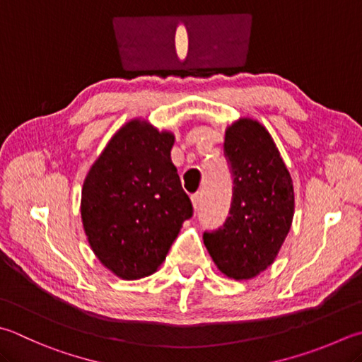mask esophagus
<instances>
[{
	"mask_svg": "<svg viewBox=\"0 0 362 362\" xmlns=\"http://www.w3.org/2000/svg\"><path fill=\"white\" fill-rule=\"evenodd\" d=\"M190 200H192L194 209H199V204H200V200H202V194L200 192L192 194V195H190Z\"/></svg>",
	"mask_w": 362,
	"mask_h": 362,
	"instance_id": "esophagus-1",
	"label": "esophagus"
}]
</instances>
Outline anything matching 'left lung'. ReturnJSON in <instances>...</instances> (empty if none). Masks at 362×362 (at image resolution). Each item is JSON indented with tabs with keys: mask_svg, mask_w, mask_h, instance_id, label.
Masks as SVG:
<instances>
[{
	"mask_svg": "<svg viewBox=\"0 0 362 362\" xmlns=\"http://www.w3.org/2000/svg\"><path fill=\"white\" fill-rule=\"evenodd\" d=\"M225 156L233 175V200L223 227L204 231L203 243L217 268L247 281L274 263L295 214V190L271 134L252 118L225 131Z\"/></svg>",
	"mask_w": 362,
	"mask_h": 362,
	"instance_id": "obj_1",
	"label": "left lung"
}]
</instances>
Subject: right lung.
<instances>
[{"label":"right lung","instance_id":"add662e5","mask_svg":"<svg viewBox=\"0 0 362 362\" xmlns=\"http://www.w3.org/2000/svg\"><path fill=\"white\" fill-rule=\"evenodd\" d=\"M175 135L146 119L126 122L93 163L80 213L94 255L115 276L135 281L165 260L192 203L170 151Z\"/></svg>","mask_w":362,"mask_h":362}]
</instances>
